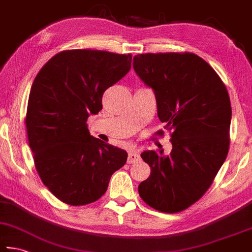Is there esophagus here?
Returning <instances> with one entry per match:
<instances>
[{
  "label": "esophagus",
  "instance_id": "34e87169",
  "mask_svg": "<svg viewBox=\"0 0 252 252\" xmlns=\"http://www.w3.org/2000/svg\"><path fill=\"white\" fill-rule=\"evenodd\" d=\"M140 159V155L136 153V151H130L129 155H127V163L131 164V163H134L136 161H139Z\"/></svg>",
  "mask_w": 252,
  "mask_h": 252
}]
</instances>
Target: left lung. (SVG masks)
Returning a JSON list of instances; mask_svg holds the SVG:
<instances>
[{
	"label": "left lung",
	"instance_id": "left-lung-1",
	"mask_svg": "<svg viewBox=\"0 0 252 252\" xmlns=\"http://www.w3.org/2000/svg\"><path fill=\"white\" fill-rule=\"evenodd\" d=\"M133 68L154 90L158 116L172 131L170 154H141L151 174L139 194L158 212H182L207 191L227 158L229 94L217 72L193 53L139 54Z\"/></svg>",
	"mask_w": 252,
	"mask_h": 252
}]
</instances>
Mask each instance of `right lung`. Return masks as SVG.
Segmentation results:
<instances>
[{
    "mask_svg": "<svg viewBox=\"0 0 252 252\" xmlns=\"http://www.w3.org/2000/svg\"><path fill=\"white\" fill-rule=\"evenodd\" d=\"M131 54L71 49L55 55L32 85L25 125L35 167L63 203L82 206L106 193L127 153L90 135L87 119L131 68Z\"/></svg>",
    "mask_w": 252,
    "mask_h": 252,
    "instance_id": "obj_1",
    "label": "right lung"
}]
</instances>
